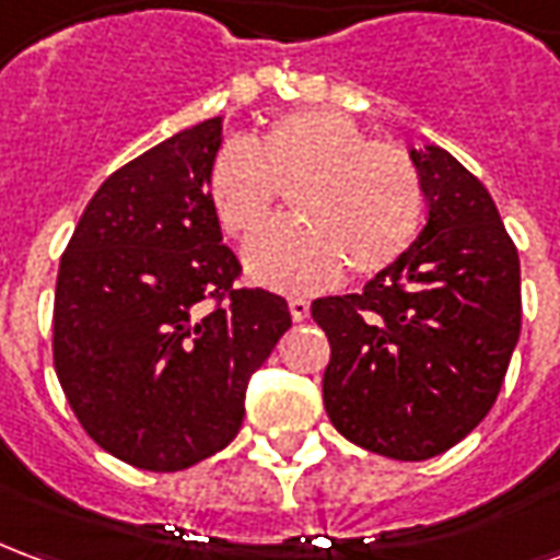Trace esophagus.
<instances>
[{
    "label": "esophagus",
    "mask_w": 560,
    "mask_h": 560,
    "mask_svg": "<svg viewBox=\"0 0 560 560\" xmlns=\"http://www.w3.org/2000/svg\"><path fill=\"white\" fill-rule=\"evenodd\" d=\"M288 308H291L293 320H305L312 305H308V300H303V296H291V300H288Z\"/></svg>",
    "instance_id": "34e87169"
}]
</instances>
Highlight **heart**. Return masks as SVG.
<instances>
[{
  "instance_id": "b5f03b06",
  "label": "heart",
  "mask_w": 560,
  "mask_h": 560,
  "mask_svg": "<svg viewBox=\"0 0 560 560\" xmlns=\"http://www.w3.org/2000/svg\"><path fill=\"white\" fill-rule=\"evenodd\" d=\"M293 219L245 245L248 276L281 291L329 284L348 264L377 276L399 260L422 224V183L396 143L369 140L351 116L305 107L257 138L228 140L209 164V203L231 236H252L291 185Z\"/></svg>"
}]
</instances>
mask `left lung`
Segmentation results:
<instances>
[{
	"mask_svg": "<svg viewBox=\"0 0 560 560\" xmlns=\"http://www.w3.org/2000/svg\"><path fill=\"white\" fill-rule=\"evenodd\" d=\"M429 215L360 293L324 296V408L351 444L399 462L446 453L492 411L522 327L518 255L492 195L446 149L408 147Z\"/></svg>",
	"mask_w": 560,
	"mask_h": 560,
	"instance_id": "8db88e82",
	"label": "left lung"
}]
</instances>
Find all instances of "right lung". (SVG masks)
Here are the masks:
<instances>
[{
	"label": "right lung",
	"instance_id": "obj_1",
	"mask_svg": "<svg viewBox=\"0 0 560 560\" xmlns=\"http://www.w3.org/2000/svg\"><path fill=\"white\" fill-rule=\"evenodd\" d=\"M224 116L176 131L110 173L66 255L54 303V363L95 444L143 470H183L231 444L245 389L291 327L269 291H233L209 164ZM229 303L207 310V299Z\"/></svg>",
	"mask_w": 560,
	"mask_h": 560
}]
</instances>
